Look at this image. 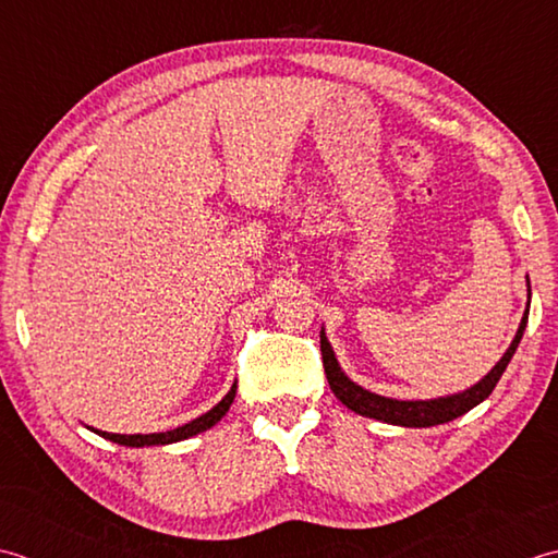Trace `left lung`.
<instances>
[{
  "mask_svg": "<svg viewBox=\"0 0 558 558\" xmlns=\"http://www.w3.org/2000/svg\"><path fill=\"white\" fill-rule=\"evenodd\" d=\"M525 325H527V313H525V317H522L513 344L508 347L504 359L496 363L494 371L488 373L484 380L476 383L474 388H470V390H464L460 395L440 397V400L400 402V400H390V397H380V395L359 388V385L351 383L344 375V371L339 368V363L335 359V351H332V347H329L325 332H320L323 366H325V373H327L329 388H332V392L337 395V400L347 404L351 412H356L361 416L380 418V422L397 424V426H414V428L436 426V424H446V422H452V418L468 414L472 407L484 402L486 397L494 392L496 383L501 380L506 366L515 354V349H518L520 339H522V332H525Z\"/></svg>",
  "mask_w": 558,
  "mask_h": 558,
  "instance_id": "1",
  "label": "left lung"
}]
</instances>
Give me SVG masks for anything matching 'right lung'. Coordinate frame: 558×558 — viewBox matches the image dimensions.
<instances>
[{"label":"right lung","instance_id":"1","mask_svg":"<svg viewBox=\"0 0 558 558\" xmlns=\"http://www.w3.org/2000/svg\"><path fill=\"white\" fill-rule=\"evenodd\" d=\"M233 397H235V385L229 390V395L223 397V400L216 404L214 409H209L207 414H202L197 418H192L190 424L185 426H178L173 430H166V434H136V436H120V434H106V430H96L98 436H104L112 442H120V446H130V448H144V446H166V442H175V440H185L190 436H197L202 430L211 428L216 422H221V416L229 412V407L233 404Z\"/></svg>","mask_w":558,"mask_h":558}]
</instances>
